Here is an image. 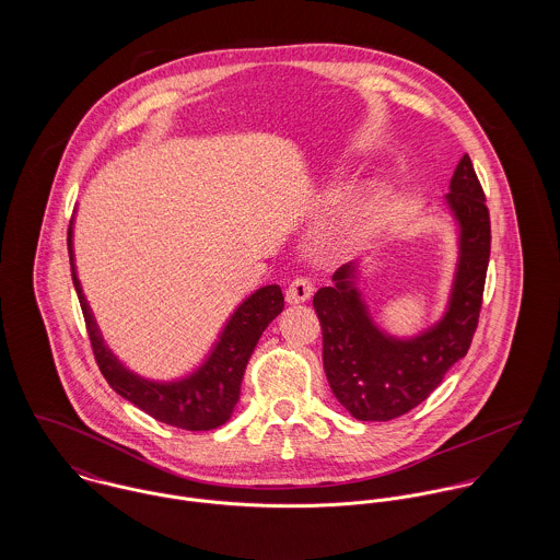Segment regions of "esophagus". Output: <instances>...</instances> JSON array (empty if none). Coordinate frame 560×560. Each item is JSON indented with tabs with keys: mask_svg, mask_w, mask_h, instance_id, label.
<instances>
[{
	"mask_svg": "<svg viewBox=\"0 0 560 560\" xmlns=\"http://www.w3.org/2000/svg\"><path fill=\"white\" fill-rule=\"evenodd\" d=\"M313 291H315V287H313L311 278L300 276V278H295V280L289 284V289H287V302H289V304H302V302L311 300Z\"/></svg>",
	"mask_w": 560,
	"mask_h": 560,
	"instance_id": "obj_1",
	"label": "esophagus"
}]
</instances>
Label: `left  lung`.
<instances>
[{"mask_svg": "<svg viewBox=\"0 0 560 560\" xmlns=\"http://www.w3.org/2000/svg\"><path fill=\"white\" fill-rule=\"evenodd\" d=\"M446 205L459 222V262L446 315L429 331L399 340L369 317L355 289V265L334 271L315 293L323 329V369L334 397L358 420H393L427 399L459 362L479 325L491 249L489 211L479 176L464 155L451 178Z\"/></svg>", "mask_w": 560, "mask_h": 560, "instance_id": "left-lung-1", "label": "left lung"}]
</instances>
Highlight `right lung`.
<instances>
[{
  "instance_id": "1",
  "label": "right lung",
  "mask_w": 560,
  "mask_h": 560,
  "mask_svg": "<svg viewBox=\"0 0 560 560\" xmlns=\"http://www.w3.org/2000/svg\"><path fill=\"white\" fill-rule=\"evenodd\" d=\"M69 256L90 347L107 384L122 399L131 400L136 407L165 424L187 431H209L224 424L233 416V409L240 400L241 380L260 334L284 308V295L280 287H262L241 304L226 323L215 349L196 373L178 382L160 384L127 371L103 345L75 273L73 226H69Z\"/></svg>"
}]
</instances>
